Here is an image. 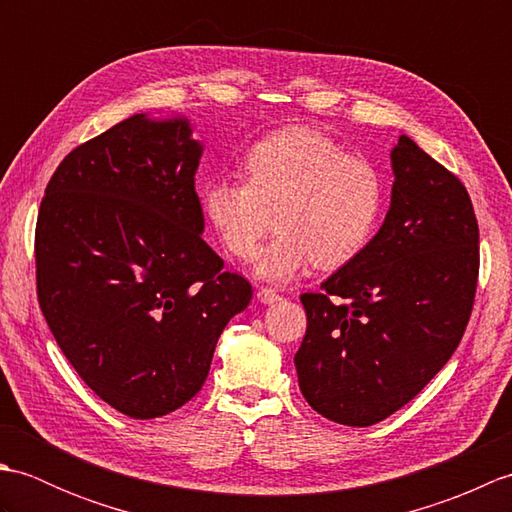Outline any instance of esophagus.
I'll return each instance as SVG.
<instances>
[{"mask_svg":"<svg viewBox=\"0 0 512 512\" xmlns=\"http://www.w3.org/2000/svg\"><path fill=\"white\" fill-rule=\"evenodd\" d=\"M257 299L262 303H275L279 301V295L273 290V288H259L257 290Z\"/></svg>","mask_w":512,"mask_h":512,"instance_id":"esophagus-1","label":"esophagus"}]
</instances>
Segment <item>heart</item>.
I'll return each instance as SVG.
<instances>
[{
    "mask_svg": "<svg viewBox=\"0 0 512 512\" xmlns=\"http://www.w3.org/2000/svg\"><path fill=\"white\" fill-rule=\"evenodd\" d=\"M244 180L217 176L200 189L206 222L228 253L253 259V273L284 284L317 264L336 270L363 253L385 211V180L372 162L347 156L310 127L268 134L242 160Z\"/></svg>",
    "mask_w": 512,
    "mask_h": 512,
    "instance_id": "heart-1",
    "label": "heart"
}]
</instances>
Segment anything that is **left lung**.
<instances>
[{
  "mask_svg": "<svg viewBox=\"0 0 512 512\" xmlns=\"http://www.w3.org/2000/svg\"><path fill=\"white\" fill-rule=\"evenodd\" d=\"M383 226L319 292L295 367L308 405L369 427L418 396L447 365L471 317L480 231L464 184L402 134L391 149Z\"/></svg>",
  "mask_w": 512,
  "mask_h": 512,
  "instance_id": "8db88e82",
  "label": "left lung"
}]
</instances>
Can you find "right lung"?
<instances>
[{
	"label": "right lung",
	"instance_id": "obj_1",
	"mask_svg": "<svg viewBox=\"0 0 512 512\" xmlns=\"http://www.w3.org/2000/svg\"><path fill=\"white\" fill-rule=\"evenodd\" d=\"M187 116L134 114L63 158L41 200L37 295L85 385L129 418L180 409L253 297L204 242Z\"/></svg>",
	"mask_w": 512,
	"mask_h": 512
}]
</instances>
